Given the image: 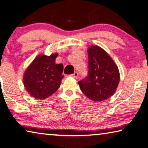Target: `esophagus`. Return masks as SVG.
<instances>
[{
    "instance_id": "34e87169",
    "label": "esophagus",
    "mask_w": 148,
    "mask_h": 148,
    "mask_svg": "<svg viewBox=\"0 0 148 148\" xmlns=\"http://www.w3.org/2000/svg\"><path fill=\"white\" fill-rule=\"evenodd\" d=\"M70 76L73 77V78H77V77H78V76H79V73L77 72H75L73 74L70 75Z\"/></svg>"
}]
</instances>
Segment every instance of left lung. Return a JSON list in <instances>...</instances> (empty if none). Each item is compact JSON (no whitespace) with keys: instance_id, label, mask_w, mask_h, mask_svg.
I'll use <instances>...</instances> for the list:
<instances>
[{"instance_id":"8db88e82","label":"left lung","mask_w":148,"mask_h":148,"mask_svg":"<svg viewBox=\"0 0 148 148\" xmlns=\"http://www.w3.org/2000/svg\"><path fill=\"white\" fill-rule=\"evenodd\" d=\"M88 75L79 82L85 96L94 101L107 100L114 94L120 80L117 65L103 48L91 45L88 48Z\"/></svg>"}]
</instances>
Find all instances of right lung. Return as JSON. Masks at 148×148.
Returning a JSON list of instances; mask_svg holds the SVG:
<instances>
[{
	"label": "right lung",
	"mask_w": 148,
	"mask_h": 148,
	"mask_svg": "<svg viewBox=\"0 0 148 148\" xmlns=\"http://www.w3.org/2000/svg\"><path fill=\"white\" fill-rule=\"evenodd\" d=\"M58 55L57 53L50 56L38 55L26 69L23 82L31 97L44 100L59 88L64 78V66L62 64H56Z\"/></svg>",
	"instance_id": "right-lung-1"
}]
</instances>
